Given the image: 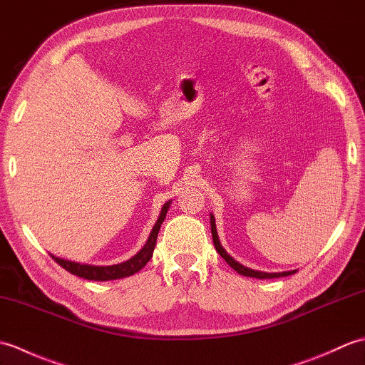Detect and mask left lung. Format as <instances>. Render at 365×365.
<instances>
[{
    "mask_svg": "<svg viewBox=\"0 0 365 365\" xmlns=\"http://www.w3.org/2000/svg\"><path fill=\"white\" fill-rule=\"evenodd\" d=\"M210 224H212V237H213V245H215V247H216V251L220 252V255L221 257L226 260L229 265L234 268L237 273H240V274H243V276H250V277H259V279H273V277H282V276H289V274H292L293 271H285V273H263V271H255V269H251V268H246V267H243L242 263H238V262H235L234 259L230 257V255L224 251V247L221 246V243H220V238H218V234H216V224H215V218H213V215L210 216Z\"/></svg>",
    "mask_w": 365,
    "mask_h": 365,
    "instance_id": "8db88e82",
    "label": "left lung"
}]
</instances>
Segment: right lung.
<instances>
[{
	"mask_svg": "<svg viewBox=\"0 0 365 365\" xmlns=\"http://www.w3.org/2000/svg\"><path fill=\"white\" fill-rule=\"evenodd\" d=\"M169 204L170 202H166L165 207L161 208L160 218H158L157 224L153 226V229L150 232V237H149V240H147V243L144 245L143 250L139 251L135 257H131L127 262L119 263V265H111V267H96V265H81V263L54 257V255H51V257L54 262L58 263V265L67 269L68 273H72L78 277L89 279V281H113V279H120V277H127V276L135 274L139 269L144 268L145 263L149 262L152 257L155 245H157L158 232H160L163 221H165V218H166Z\"/></svg>",
	"mask_w": 365,
	"mask_h": 365,
	"instance_id": "right-lung-1",
	"label": "right lung"
}]
</instances>
